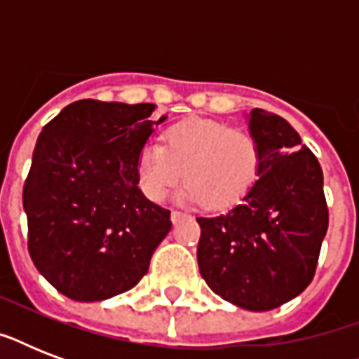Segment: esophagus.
I'll return each mask as SVG.
<instances>
[{"mask_svg": "<svg viewBox=\"0 0 359 359\" xmlns=\"http://www.w3.org/2000/svg\"><path fill=\"white\" fill-rule=\"evenodd\" d=\"M182 218H186L184 212H180V210H173V212H171V222H173V224L180 222Z\"/></svg>", "mask_w": 359, "mask_h": 359, "instance_id": "34e87169", "label": "esophagus"}]
</instances>
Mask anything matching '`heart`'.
<instances>
[{"mask_svg":"<svg viewBox=\"0 0 359 359\" xmlns=\"http://www.w3.org/2000/svg\"><path fill=\"white\" fill-rule=\"evenodd\" d=\"M141 191L162 201L186 177L179 197L208 207L235 205L259 173V147L248 132L212 119L180 121L165 130L163 143L149 140L137 152Z\"/></svg>","mask_w":359,"mask_h":359,"instance_id":"heart-1","label":"heart"}]
</instances>
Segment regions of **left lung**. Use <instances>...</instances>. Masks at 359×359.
I'll list each match as a JSON object with an SVG mask.
<instances>
[{"instance_id":"1","label":"left lung","mask_w":359,"mask_h":359,"mask_svg":"<svg viewBox=\"0 0 359 359\" xmlns=\"http://www.w3.org/2000/svg\"><path fill=\"white\" fill-rule=\"evenodd\" d=\"M259 147V173L227 212L197 218L199 272L224 300L270 311L311 283L328 231L320 163L283 117L245 115Z\"/></svg>"}]
</instances>
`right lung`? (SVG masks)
Wrapping results in <instances>:
<instances>
[{"instance_id":"1","label":"right lung","mask_w":359,"mask_h":359,"mask_svg":"<svg viewBox=\"0 0 359 359\" xmlns=\"http://www.w3.org/2000/svg\"><path fill=\"white\" fill-rule=\"evenodd\" d=\"M154 104L78 100L42 128L24 184L27 248L36 270L76 302L140 283L171 231V212L137 188V152Z\"/></svg>"}]
</instances>
